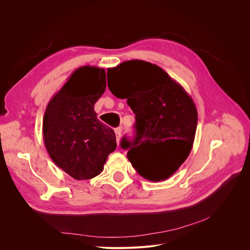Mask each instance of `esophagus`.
<instances>
[{
	"instance_id": "34e87169",
	"label": "esophagus",
	"mask_w": 250,
	"mask_h": 250,
	"mask_svg": "<svg viewBox=\"0 0 250 250\" xmlns=\"http://www.w3.org/2000/svg\"><path fill=\"white\" fill-rule=\"evenodd\" d=\"M114 133H115V136H116V141L118 143L121 140V137H122V127H116L114 129Z\"/></svg>"
}]
</instances>
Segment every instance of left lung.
<instances>
[{
  "label": "left lung",
  "instance_id": "obj_1",
  "mask_svg": "<svg viewBox=\"0 0 250 250\" xmlns=\"http://www.w3.org/2000/svg\"><path fill=\"white\" fill-rule=\"evenodd\" d=\"M113 78L111 93L126 99L136 114L137 137L127 158L137 172L150 181L169 178L187 160L194 141L198 111L183 87L157 64L132 60L107 70Z\"/></svg>",
  "mask_w": 250,
  "mask_h": 250
}]
</instances>
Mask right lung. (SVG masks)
Here are the masks:
<instances>
[{
  "instance_id": "obj_1",
  "label": "right lung",
  "mask_w": 250,
  "mask_h": 250,
  "mask_svg": "<svg viewBox=\"0 0 250 250\" xmlns=\"http://www.w3.org/2000/svg\"><path fill=\"white\" fill-rule=\"evenodd\" d=\"M105 88L104 69L80 67L50 99L44 112L46 151L52 161L77 180L100 174L116 148L113 129L102 124L94 110Z\"/></svg>"
}]
</instances>
